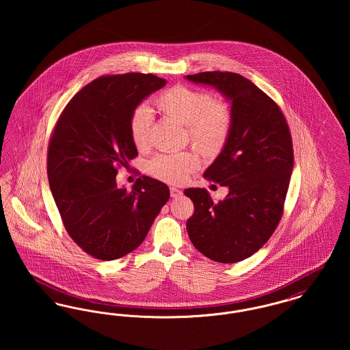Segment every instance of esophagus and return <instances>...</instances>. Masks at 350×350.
Returning <instances> with one entry per match:
<instances>
[{
    "instance_id": "obj_1",
    "label": "esophagus",
    "mask_w": 350,
    "mask_h": 350,
    "mask_svg": "<svg viewBox=\"0 0 350 350\" xmlns=\"http://www.w3.org/2000/svg\"><path fill=\"white\" fill-rule=\"evenodd\" d=\"M183 194V191L180 190V189H177V187H170V197L172 198H177V197H180Z\"/></svg>"
}]
</instances>
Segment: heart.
<instances>
[{"label":"heart","mask_w":350,"mask_h":350,"mask_svg":"<svg viewBox=\"0 0 350 350\" xmlns=\"http://www.w3.org/2000/svg\"><path fill=\"white\" fill-rule=\"evenodd\" d=\"M154 102L160 111L186 124L191 143L206 156H215L226 146L233 116L230 103L223 97L210 96L197 88L176 85L159 94ZM152 120L147 106L140 105L133 109L129 127L133 146L139 150L150 148ZM198 165L200 159L191 150L160 153L148 163V172L164 183H183Z\"/></svg>","instance_id":"heart-1"}]
</instances>
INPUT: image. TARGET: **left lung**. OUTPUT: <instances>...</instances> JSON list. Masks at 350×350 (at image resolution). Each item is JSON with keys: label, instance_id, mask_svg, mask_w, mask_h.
I'll return each mask as SVG.
<instances>
[{"label": "left lung", "instance_id": "1", "mask_svg": "<svg viewBox=\"0 0 350 350\" xmlns=\"http://www.w3.org/2000/svg\"><path fill=\"white\" fill-rule=\"evenodd\" d=\"M211 85L232 106V129L204 177L230 189L214 202L204 189H186L194 213L186 228L202 254L234 264L260 250L275 231L294 167L293 139L280 106L248 79L232 72L187 75Z\"/></svg>", "mask_w": 350, "mask_h": 350}]
</instances>
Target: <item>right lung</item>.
<instances>
[{"instance_id":"add662e5","label":"right lung","mask_w":350,"mask_h":350,"mask_svg":"<svg viewBox=\"0 0 350 350\" xmlns=\"http://www.w3.org/2000/svg\"><path fill=\"white\" fill-rule=\"evenodd\" d=\"M167 81L154 75L100 76L73 96L51 133L47 176L62 221L89 256L110 261L136 250L169 200L148 176L117 187L118 169L137 156L130 136L133 109Z\"/></svg>"}]
</instances>
